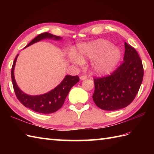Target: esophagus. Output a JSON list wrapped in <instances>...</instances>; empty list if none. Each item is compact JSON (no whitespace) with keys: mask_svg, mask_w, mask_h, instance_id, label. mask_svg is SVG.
<instances>
[{"mask_svg":"<svg viewBox=\"0 0 154 154\" xmlns=\"http://www.w3.org/2000/svg\"><path fill=\"white\" fill-rule=\"evenodd\" d=\"M87 78V76H86V75H81V76L80 77V79L85 80V79H86Z\"/></svg>","mask_w":154,"mask_h":154,"instance_id":"esophagus-1","label":"esophagus"}]
</instances>
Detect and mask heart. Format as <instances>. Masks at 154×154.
<instances>
[{"mask_svg":"<svg viewBox=\"0 0 154 154\" xmlns=\"http://www.w3.org/2000/svg\"><path fill=\"white\" fill-rule=\"evenodd\" d=\"M120 56L119 48L112 46L109 42L100 40L78 45L75 57L72 60L77 64H81L87 59L93 60V71L98 74H107L116 67Z\"/></svg>","mask_w":154,"mask_h":154,"instance_id":"obj_1","label":"heart"}]
</instances>
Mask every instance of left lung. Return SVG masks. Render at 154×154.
I'll list each match as a JSON object with an SVG mask.
<instances>
[{
    "mask_svg": "<svg viewBox=\"0 0 154 154\" xmlns=\"http://www.w3.org/2000/svg\"><path fill=\"white\" fill-rule=\"evenodd\" d=\"M124 61L108 76L94 78L93 99L105 110H116L131 103L138 93L143 77V68L138 52L124 43Z\"/></svg>",
    "mask_w": 154,
    "mask_h": 154,
    "instance_id": "1",
    "label": "left lung"
}]
</instances>
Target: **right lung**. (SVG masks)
Listing matches in <instances>:
<instances>
[{
  "label": "right lung",
  "instance_id": "obj_1",
  "mask_svg": "<svg viewBox=\"0 0 154 154\" xmlns=\"http://www.w3.org/2000/svg\"><path fill=\"white\" fill-rule=\"evenodd\" d=\"M45 38H53L54 40H56L61 39V38L60 36L51 34L48 32H44V33L39 34L35 38H34L26 45V47ZM18 55H17V56L14 59V61L12 65L11 78L13 88H14L16 96L18 100L24 106L39 113L50 114L56 112L63 104L64 101L66 99L71 87L79 82V77L77 75H76V76L66 75L64 79L62 81V82L50 92L44 94H40V95H28V94L22 92L19 89L14 79V69Z\"/></svg>",
  "mask_w": 154,
  "mask_h": 154
}]
</instances>
